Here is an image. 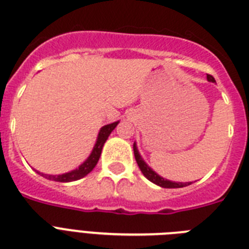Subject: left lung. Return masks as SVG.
Returning <instances> with one entry per match:
<instances>
[{
  "label": "left lung",
  "instance_id": "8db88e82",
  "mask_svg": "<svg viewBox=\"0 0 249 249\" xmlns=\"http://www.w3.org/2000/svg\"><path fill=\"white\" fill-rule=\"evenodd\" d=\"M207 80L209 82H215V79H213V76L212 75H207ZM133 151H134V157H135V161H137V163H138L139 169H141V171H142V174L144 175L147 179H148L149 181H152L153 184H156V185H159V187H162V188H183V187H187V185H191L192 183H180V181H171V180H167V179H165V178L160 177L159 174L156 173V171H153L151 167L145 163L144 160L142 159V156H141V153H139L138 151V147H137V144H133Z\"/></svg>",
  "mask_w": 249,
  "mask_h": 249
}]
</instances>
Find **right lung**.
Instances as JSON below:
<instances>
[{
	"label": "right lung",
	"mask_w": 249,
	"mask_h": 249,
	"mask_svg": "<svg viewBox=\"0 0 249 249\" xmlns=\"http://www.w3.org/2000/svg\"><path fill=\"white\" fill-rule=\"evenodd\" d=\"M119 124V121H115V123H111V124H107L105 126L100 129V133H98V137H97V141L94 143V147H93L92 152L88 156V159L82 163V165H79V167H76L75 170L69 171V173L65 174H60V175H48V174H43L37 171L39 175L44 177L48 180H53V181H60V183H69V181H75L79 180V179H82L86 175L90 173V171L94 169V166L98 162V160H100L101 152H102V148H104L105 142L108 138V135L111 134V131L114 130L116 128V125Z\"/></svg>",
	"instance_id": "1"
}]
</instances>
